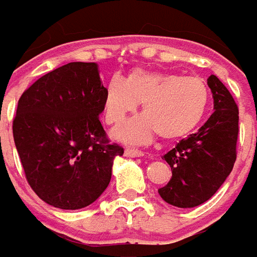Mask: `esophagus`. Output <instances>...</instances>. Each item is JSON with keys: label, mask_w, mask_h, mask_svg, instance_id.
Segmentation results:
<instances>
[{"label": "esophagus", "mask_w": 257, "mask_h": 257, "mask_svg": "<svg viewBox=\"0 0 257 257\" xmlns=\"http://www.w3.org/2000/svg\"><path fill=\"white\" fill-rule=\"evenodd\" d=\"M123 154H125V157H129V158H138V157H143L144 155L143 151H139V150H132V148H126Z\"/></svg>", "instance_id": "obj_1"}]
</instances>
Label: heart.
<instances>
[{
	"mask_svg": "<svg viewBox=\"0 0 257 257\" xmlns=\"http://www.w3.org/2000/svg\"><path fill=\"white\" fill-rule=\"evenodd\" d=\"M208 100L210 91L200 77L139 68L125 80L113 76L107 81L103 113L109 125H118L142 102L144 114L123 123L114 136L125 143L146 144L157 134L166 140L191 134L204 117Z\"/></svg>",
	"mask_w": 257,
	"mask_h": 257,
	"instance_id": "obj_1",
	"label": "heart"
}]
</instances>
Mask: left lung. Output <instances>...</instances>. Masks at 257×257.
<instances>
[{"mask_svg":"<svg viewBox=\"0 0 257 257\" xmlns=\"http://www.w3.org/2000/svg\"><path fill=\"white\" fill-rule=\"evenodd\" d=\"M214 98V113L196 134L182 139L163 155L172 178L158 189L163 200L192 208L215 195L234 166L238 136V107L225 84L211 75L207 80Z\"/></svg>","mask_w":257,"mask_h":257,"instance_id":"8db88e82","label":"left lung"}]
</instances>
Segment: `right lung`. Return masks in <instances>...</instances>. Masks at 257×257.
Returning <instances> with one entry per match:
<instances>
[{
	"mask_svg": "<svg viewBox=\"0 0 257 257\" xmlns=\"http://www.w3.org/2000/svg\"><path fill=\"white\" fill-rule=\"evenodd\" d=\"M104 87L95 62H69L23 92L13 139L32 191L61 210L90 206L107 188L115 157L99 121Z\"/></svg>",
	"mask_w": 257,
	"mask_h": 257,
	"instance_id": "right-lung-1",
	"label": "right lung"
}]
</instances>
